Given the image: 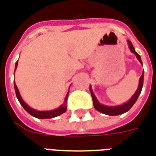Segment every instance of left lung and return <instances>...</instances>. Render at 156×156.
Masks as SVG:
<instances>
[{
	"label": "left lung",
	"instance_id": "obj_1",
	"mask_svg": "<svg viewBox=\"0 0 156 156\" xmlns=\"http://www.w3.org/2000/svg\"><path fill=\"white\" fill-rule=\"evenodd\" d=\"M128 46H129V49L131 50L134 55H136L137 58V59L139 60V62L141 64H142V61H141V58H140V56L138 54H137L135 49H134L133 45L130 40H127ZM143 82H144V70H143V73L140 78L139 80V85H138V87H137V90L136 91V93H134L133 96L131 97V98L129 99L126 102L123 103L122 105H119V106H106V105L101 104L99 101L96 98L95 94L93 93V89H92V87L90 86V92H91V95H92V98H93V106H94V108L96 110L100 112L103 114H106V115H108V116H117V115H121V114H123L128 112L131 108V107L135 104V102L136 101L138 97L141 93V90H142L143 87Z\"/></svg>",
	"mask_w": 156,
	"mask_h": 156
}]
</instances>
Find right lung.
Returning a JSON list of instances; mask_svg holds the SVG:
<instances>
[{"label": "right lung", "mask_w": 156, "mask_h": 156, "mask_svg": "<svg viewBox=\"0 0 156 156\" xmlns=\"http://www.w3.org/2000/svg\"><path fill=\"white\" fill-rule=\"evenodd\" d=\"M17 65H18V61L16 63V68H15V71L17 68ZM14 87H15V91H16V98L18 99V101H20V105L24 107L25 109L29 114H30L31 116H34L36 118H39V119H49V118H54V117H56V116H59L61 114L64 113L67 110V100H68V96H69V91L67 93L66 97H65V99H64V101L63 103L61 105L60 107L57 108V109H55V110L51 111H37L35 109H33L31 108L30 107H29L28 105L25 103L24 100L21 98V96L20 94L19 89L17 87L16 83H14Z\"/></svg>", "instance_id": "1"}]
</instances>
